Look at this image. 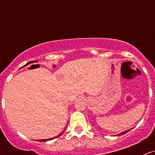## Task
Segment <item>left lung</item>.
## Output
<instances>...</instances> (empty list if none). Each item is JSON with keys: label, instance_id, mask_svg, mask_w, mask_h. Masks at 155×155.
Returning a JSON list of instances; mask_svg holds the SVG:
<instances>
[{"label": "left lung", "instance_id": "obj_1", "mask_svg": "<svg viewBox=\"0 0 155 155\" xmlns=\"http://www.w3.org/2000/svg\"><path fill=\"white\" fill-rule=\"evenodd\" d=\"M130 130H131V129H129V130H125V131H123V132H121V134H118V135H119V136H121V135H123V134H126V133H127V132H128V131H130Z\"/></svg>", "mask_w": 155, "mask_h": 155}]
</instances>
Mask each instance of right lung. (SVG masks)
<instances>
[{"label":"right lung","mask_w":155,"mask_h":155,"mask_svg":"<svg viewBox=\"0 0 155 155\" xmlns=\"http://www.w3.org/2000/svg\"><path fill=\"white\" fill-rule=\"evenodd\" d=\"M32 62H37V61H30V62H28V64H26V65L32 63ZM62 134H63V132H61V134H59V135L56 136V137H53V138H50V139H46V140H39V142H46V141H49V140H54V139H55V138H58V137H60V136H61V135H62Z\"/></svg>","instance_id":"1"}]
</instances>
